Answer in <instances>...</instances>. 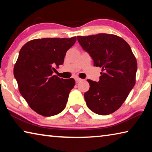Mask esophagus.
<instances>
[{
	"instance_id": "obj_1",
	"label": "esophagus",
	"mask_w": 152,
	"mask_h": 152,
	"mask_svg": "<svg viewBox=\"0 0 152 152\" xmlns=\"http://www.w3.org/2000/svg\"><path fill=\"white\" fill-rule=\"evenodd\" d=\"M75 80L76 81V82H81L82 80V79L78 78V77H76V78H75Z\"/></svg>"
}]
</instances>
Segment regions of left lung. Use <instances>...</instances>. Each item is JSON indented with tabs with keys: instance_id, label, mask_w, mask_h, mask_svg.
<instances>
[{
	"instance_id": "obj_1",
	"label": "left lung",
	"mask_w": 152,
	"mask_h": 152,
	"mask_svg": "<svg viewBox=\"0 0 152 152\" xmlns=\"http://www.w3.org/2000/svg\"><path fill=\"white\" fill-rule=\"evenodd\" d=\"M77 39L94 66L102 68L99 82L87 80L90 88L84 94L86 105L96 114H111L119 109L135 86V56L129 45L117 35L99 33Z\"/></svg>"
}]
</instances>
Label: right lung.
Returning <instances> with one entry per match:
<instances>
[{"label":"right lung","mask_w":152,"mask_h":152,"mask_svg":"<svg viewBox=\"0 0 152 152\" xmlns=\"http://www.w3.org/2000/svg\"><path fill=\"white\" fill-rule=\"evenodd\" d=\"M76 41V37L35 39L20 49L14 76L20 94L42 116H53L65 109L75 80L52 74L55 68L63 64L67 51Z\"/></svg>","instance_id":"1"}]
</instances>
